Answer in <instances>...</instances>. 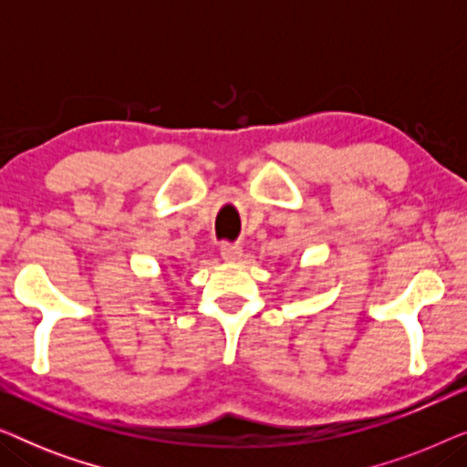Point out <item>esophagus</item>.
<instances>
[{
	"label": "esophagus",
	"mask_w": 467,
	"mask_h": 467,
	"mask_svg": "<svg viewBox=\"0 0 467 467\" xmlns=\"http://www.w3.org/2000/svg\"><path fill=\"white\" fill-rule=\"evenodd\" d=\"M221 257L229 261V264H235V261L242 259V248L238 244H223Z\"/></svg>",
	"instance_id": "obj_1"
}]
</instances>
